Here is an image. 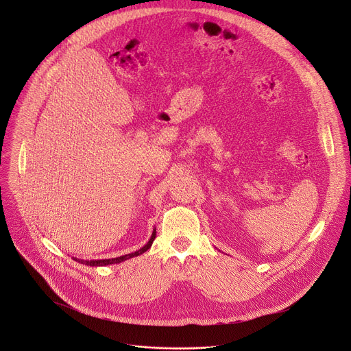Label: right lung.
<instances>
[{
  "label": "right lung",
  "mask_w": 351,
  "mask_h": 351,
  "mask_svg": "<svg viewBox=\"0 0 351 351\" xmlns=\"http://www.w3.org/2000/svg\"><path fill=\"white\" fill-rule=\"evenodd\" d=\"M156 229L153 230V234H152V237H149V240L141 247V248H138V250H136L134 253H130V254H125V256H121V257H117V258H106V260H79V258H73L75 261H77V263H80V264H84V265H88V267H106V265H111V264H119V263H123V261H126V260H129V258H133V257H137V256H140V254H143V253H145L147 250L152 247V244H153V241H154V239H156Z\"/></svg>",
  "instance_id": "obj_1"
}]
</instances>
